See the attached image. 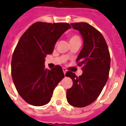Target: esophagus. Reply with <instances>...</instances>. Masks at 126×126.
<instances>
[{
  "mask_svg": "<svg viewBox=\"0 0 126 126\" xmlns=\"http://www.w3.org/2000/svg\"><path fill=\"white\" fill-rule=\"evenodd\" d=\"M63 73H64V75H65L66 73H67V69H65V68H63Z\"/></svg>",
  "mask_w": 126,
  "mask_h": 126,
  "instance_id": "obj_1",
  "label": "esophagus"
}]
</instances>
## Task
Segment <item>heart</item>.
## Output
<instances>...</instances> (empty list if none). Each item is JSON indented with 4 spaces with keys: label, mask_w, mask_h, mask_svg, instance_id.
Instances as JSON below:
<instances>
[{
    "label": "heart",
    "mask_w": 126,
    "mask_h": 126,
    "mask_svg": "<svg viewBox=\"0 0 126 126\" xmlns=\"http://www.w3.org/2000/svg\"><path fill=\"white\" fill-rule=\"evenodd\" d=\"M76 39H79V37L78 36H77V35H74V36H71V38H70V41L76 40Z\"/></svg>",
    "instance_id": "obj_1"
}]
</instances>
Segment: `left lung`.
<instances>
[{
	"label": "left lung",
	"mask_w": 126,
	"mask_h": 126,
	"mask_svg": "<svg viewBox=\"0 0 126 126\" xmlns=\"http://www.w3.org/2000/svg\"><path fill=\"white\" fill-rule=\"evenodd\" d=\"M71 25L80 32L84 41L77 59L83 73L79 77L71 71L66 73L73 82L67 90V99L73 107H84L95 101L103 89L109 75L110 57L107 42L99 31L87 23Z\"/></svg>",
	"instance_id": "left-lung-1"
}]
</instances>
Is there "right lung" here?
Masks as SVG:
<instances>
[{"mask_svg":"<svg viewBox=\"0 0 126 126\" xmlns=\"http://www.w3.org/2000/svg\"><path fill=\"white\" fill-rule=\"evenodd\" d=\"M67 23L36 22L27 29L15 48L11 73L17 91L30 105L50 101L53 90L65 77L61 66L45 69V57L51 54L62 34L71 29Z\"/></svg>","mask_w":126,"mask_h":126,"instance_id":"add662e5","label":"right lung"}]
</instances>
